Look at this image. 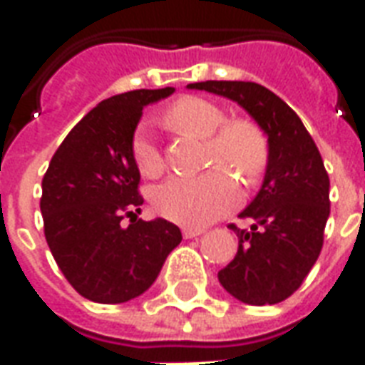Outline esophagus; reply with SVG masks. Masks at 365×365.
<instances>
[{"instance_id":"1","label":"esophagus","mask_w":365,"mask_h":365,"mask_svg":"<svg viewBox=\"0 0 365 365\" xmlns=\"http://www.w3.org/2000/svg\"><path fill=\"white\" fill-rule=\"evenodd\" d=\"M199 235H203V229H199V227H183V237L185 238H195Z\"/></svg>"}]
</instances>
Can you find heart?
I'll use <instances>...</instances> for the list:
<instances>
[{"label": "heart", "instance_id": "b5f03b06", "mask_svg": "<svg viewBox=\"0 0 365 365\" xmlns=\"http://www.w3.org/2000/svg\"><path fill=\"white\" fill-rule=\"evenodd\" d=\"M164 120L180 133L207 138V162L215 166L195 178H172L152 193L156 213L170 221L201 227L232 211L240 201V190L232 175L254 185L269 162V140L252 119H227L221 105L205 97L183 96L164 113ZM133 160L144 178H158L166 162L146 128L133 136Z\"/></svg>", "mask_w": 365, "mask_h": 365}]
</instances>
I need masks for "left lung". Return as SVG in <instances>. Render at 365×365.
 Returning <instances> with one entry per match:
<instances>
[{"mask_svg":"<svg viewBox=\"0 0 365 365\" xmlns=\"http://www.w3.org/2000/svg\"><path fill=\"white\" fill-rule=\"evenodd\" d=\"M187 88L237 101L268 135L264 183L240 213L252 225H229L237 232L238 252L219 272V282L248 305L282 303L301 287L322 250L330 182L321 152L297 113L260 83L209 80Z\"/></svg>","mask_w":365,"mask_h":365,"instance_id":"left-lung-1","label":"left lung"}]
</instances>
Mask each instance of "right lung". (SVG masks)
Masks as SVG:
<instances>
[{"label":"right lung","instance_id":"right-lung-1","mask_svg":"<svg viewBox=\"0 0 365 365\" xmlns=\"http://www.w3.org/2000/svg\"><path fill=\"white\" fill-rule=\"evenodd\" d=\"M172 93L174 88L135 90L101 101L68 133L43 178L48 248L90 301L115 305L143 295L182 242L174 222L136 219L144 199L130 150L144 107Z\"/></svg>","mask_w":365,"mask_h":365}]
</instances>
